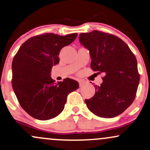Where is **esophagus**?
I'll list each match as a JSON object with an SVG mask.
<instances>
[{
  "mask_svg": "<svg viewBox=\"0 0 150 150\" xmlns=\"http://www.w3.org/2000/svg\"><path fill=\"white\" fill-rule=\"evenodd\" d=\"M83 85H84L83 81H79V86H80V87L81 86H83Z\"/></svg>",
  "mask_w": 150,
  "mask_h": 150,
  "instance_id": "1",
  "label": "esophagus"
}]
</instances>
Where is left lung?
I'll return each instance as SVG.
<instances>
[{"instance_id":"8db88e82","label":"left lung","mask_w":150,"mask_h":150,"mask_svg":"<svg viewBox=\"0 0 150 150\" xmlns=\"http://www.w3.org/2000/svg\"><path fill=\"white\" fill-rule=\"evenodd\" d=\"M79 41L89 50L91 69L105 74L101 85L95 86V96L85 100L86 106L98 117L119 116L135 98L140 81L136 57L124 40L110 33H82Z\"/></svg>"}]
</instances>
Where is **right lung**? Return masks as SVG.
I'll list each match as a JSON object with an SVG mask.
<instances>
[{
  "label": "right lung",
  "mask_w": 150,
  "mask_h": 150,
  "mask_svg": "<svg viewBox=\"0 0 150 150\" xmlns=\"http://www.w3.org/2000/svg\"><path fill=\"white\" fill-rule=\"evenodd\" d=\"M77 33L59 36L45 33L33 36L21 45L12 64V88L21 107L38 120H48L64 108L69 93L79 88L71 79L55 83L50 76L63 47L76 39Z\"/></svg>",
  "instance_id": "right-lung-1"
}]
</instances>
